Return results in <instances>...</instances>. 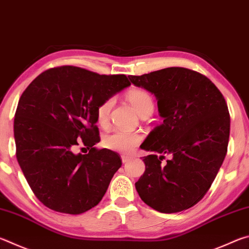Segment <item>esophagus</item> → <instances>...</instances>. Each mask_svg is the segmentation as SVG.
Returning a JSON list of instances; mask_svg holds the SVG:
<instances>
[{"mask_svg": "<svg viewBox=\"0 0 249 249\" xmlns=\"http://www.w3.org/2000/svg\"><path fill=\"white\" fill-rule=\"evenodd\" d=\"M122 161H123V163H126L127 161H129L130 159H132V157H129V156H125V155H123L122 156Z\"/></svg>", "mask_w": 249, "mask_h": 249, "instance_id": "esophagus-1", "label": "esophagus"}]
</instances>
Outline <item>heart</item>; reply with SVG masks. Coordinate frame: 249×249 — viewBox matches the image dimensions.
<instances>
[{"label":"heart","mask_w":249,"mask_h":249,"mask_svg":"<svg viewBox=\"0 0 249 249\" xmlns=\"http://www.w3.org/2000/svg\"><path fill=\"white\" fill-rule=\"evenodd\" d=\"M127 100L136 109L138 114H142L146 109L154 108V103L151 96L144 90L134 89L127 93ZM114 103V100L108 98L99 104L96 108V121L100 125H107L109 113ZM142 135L137 132H129L124 129H115L113 132L105 134L102 138V145L109 150L119 151V153H130L135 147L142 142Z\"/></svg>","instance_id":"heart-1"}]
</instances>
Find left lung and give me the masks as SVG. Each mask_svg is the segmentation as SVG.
<instances>
[{
	"instance_id": "left-lung-1",
	"label": "left lung",
	"mask_w": 249,
	"mask_h": 249,
	"mask_svg": "<svg viewBox=\"0 0 249 249\" xmlns=\"http://www.w3.org/2000/svg\"><path fill=\"white\" fill-rule=\"evenodd\" d=\"M128 78L155 95L163 120L141 145L153 155L142 158L138 195L161 213L191 208L208 192L226 156L231 119L224 96L205 75L180 67ZM163 154L173 157L166 165Z\"/></svg>"
}]
</instances>
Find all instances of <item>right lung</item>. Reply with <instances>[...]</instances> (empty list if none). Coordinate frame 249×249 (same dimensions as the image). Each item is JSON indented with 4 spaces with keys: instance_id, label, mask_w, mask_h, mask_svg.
<instances>
[{
    "instance_id": "obj_1",
    "label": "right lung",
    "mask_w": 249,
    "mask_h": 249,
    "mask_svg": "<svg viewBox=\"0 0 249 249\" xmlns=\"http://www.w3.org/2000/svg\"><path fill=\"white\" fill-rule=\"evenodd\" d=\"M129 86L125 74L64 66L44 71L23 92L14 119L16 158L47 208L81 214L102 200L122 160L94 147L100 142L96 108ZM79 140L89 153H73Z\"/></svg>"
}]
</instances>
